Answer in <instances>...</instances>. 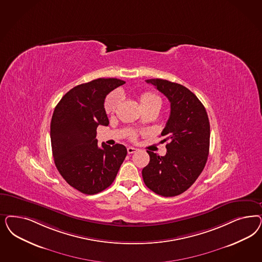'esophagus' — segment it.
<instances>
[{"label":"esophagus","instance_id":"esophagus-1","mask_svg":"<svg viewBox=\"0 0 262 262\" xmlns=\"http://www.w3.org/2000/svg\"><path fill=\"white\" fill-rule=\"evenodd\" d=\"M136 151H137V148H135V147H132V146L127 147V152H128V154H132V153H134V152Z\"/></svg>","mask_w":262,"mask_h":262}]
</instances>
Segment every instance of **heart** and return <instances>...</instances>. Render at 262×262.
<instances>
[{"mask_svg":"<svg viewBox=\"0 0 262 262\" xmlns=\"http://www.w3.org/2000/svg\"><path fill=\"white\" fill-rule=\"evenodd\" d=\"M121 100V95L119 94L118 92H114L111 93L107 98L104 104V108L107 114H113L115 113V111L117 110L118 104ZM140 102L143 108L146 107H152V106H158L161 107L162 105V100L159 95H157L156 93H151V92H146V93H142L140 96ZM133 137H135V134Z\"/></svg>","mask_w":262,"mask_h":262,"instance_id":"b5f03b06","label":"heart"}]
</instances>
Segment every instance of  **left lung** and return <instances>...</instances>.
<instances>
[{"label": "left lung", "instance_id": "8db88e82", "mask_svg": "<svg viewBox=\"0 0 262 262\" xmlns=\"http://www.w3.org/2000/svg\"><path fill=\"white\" fill-rule=\"evenodd\" d=\"M170 102V115L161 135L167 153L148 151L150 161L143 169L144 184L156 194L174 196L194 184L209 153L210 124L199 98L182 84L163 79L145 80Z\"/></svg>", "mask_w": 262, "mask_h": 262}]
</instances>
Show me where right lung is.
Returning <instances> with one entry per match:
<instances>
[{"label":"right lung","mask_w":262,"mask_h":262,"mask_svg":"<svg viewBox=\"0 0 262 262\" xmlns=\"http://www.w3.org/2000/svg\"><path fill=\"white\" fill-rule=\"evenodd\" d=\"M125 84L116 78H99L66 93L51 120L50 137L55 165L68 184L81 193L94 194L114 182L125 159L126 147L97 145L96 128L108 126L104 109L106 95Z\"/></svg>","instance_id":"obj_1"}]
</instances>
